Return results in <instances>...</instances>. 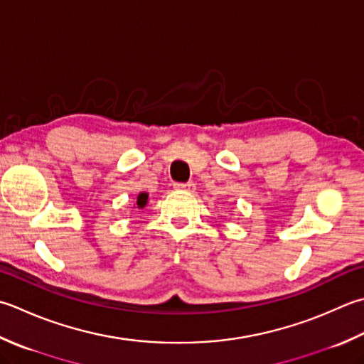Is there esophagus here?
<instances>
[{"instance_id": "34e87169", "label": "esophagus", "mask_w": 364, "mask_h": 364, "mask_svg": "<svg viewBox=\"0 0 364 364\" xmlns=\"http://www.w3.org/2000/svg\"><path fill=\"white\" fill-rule=\"evenodd\" d=\"M178 191H186V192H194L196 184L194 183H184V184H176L175 186Z\"/></svg>"}]
</instances>
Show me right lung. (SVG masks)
<instances>
[{"label": "right lung", "mask_w": 364, "mask_h": 364, "mask_svg": "<svg viewBox=\"0 0 364 364\" xmlns=\"http://www.w3.org/2000/svg\"><path fill=\"white\" fill-rule=\"evenodd\" d=\"M148 203V194L146 192H140V194L137 196V200H135L134 206H137V208H145Z\"/></svg>", "instance_id": "1"}]
</instances>
